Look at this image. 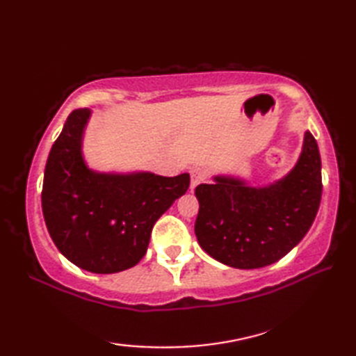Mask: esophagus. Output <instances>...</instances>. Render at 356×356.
Returning a JSON list of instances; mask_svg holds the SVG:
<instances>
[{
    "instance_id": "1",
    "label": "esophagus",
    "mask_w": 356,
    "mask_h": 356,
    "mask_svg": "<svg viewBox=\"0 0 356 356\" xmlns=\"http://www.w3.org/2000/svg\"><path fill=\"white\" fill-rule=\"evenodd\" d=\"M205 179H207L205 170H202V168H193V170H191V190H194V188L197 186L199 184L205 182Z\"/></svg>"
}]
</instances>
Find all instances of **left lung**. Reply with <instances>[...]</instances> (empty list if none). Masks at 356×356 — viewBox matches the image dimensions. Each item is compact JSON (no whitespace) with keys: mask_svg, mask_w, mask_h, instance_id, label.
I'll return each instance as SVG.
<instances>
[{"mask_svg":"<svg viewBox=\"0 0 356 356\" xmlns=\"http://www.w3.org/2000/svg\"><path fill=\"white\" fill-rule=\"evenodd\" d=\"M321 191L318 145L306 131L297 163L277 182L249 186L243 179L214 176V184L195 188V237L226 266H269L303 240L318 213Z\"/></svg>","mask_w":356,"mask_h":356,"instance_id":"8db88e82","label":"left lung"}]
</instances>
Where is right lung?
Instances as JSON below:
<instances>
[{
  "label": "right lung",
  "mask_w": 356,
  "mask_h": 356,
  "mask_svg": "<svg viewBox=\"0 0 356 356\" xmlns=\"http://www.w3.org/2000/svg\"><path fill=\"white\" fill-rule=\"evenodd\" d=\"M92 111L70 113L45 163L42 214L53 243L67 260L95 274H115L145 255L151 229L190 186L149 171L99 172L82 154Z\"/></svg>",
  "instance_id": "obj_1"
}]
</instances>
